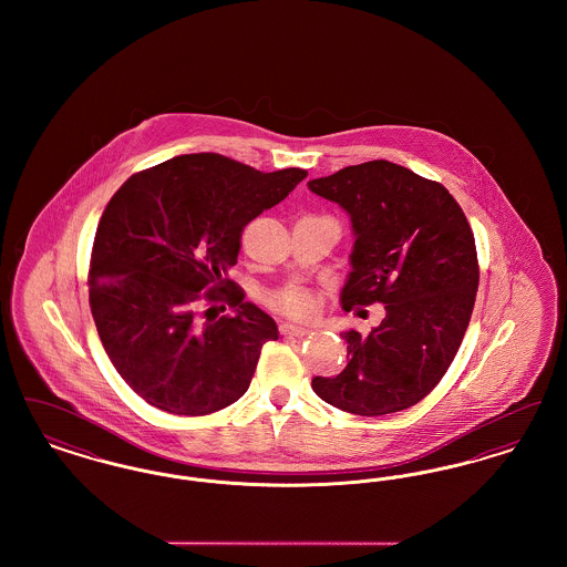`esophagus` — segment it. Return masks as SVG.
I'll return each mask as SVG.
<instances>
[{
    "mask_svg": "<svg viewBox=\"0 0 567 567\" xmlns=\"http://www.w3.org/2000/svg\"><path fill=\"white\" fill-rule=\"evenodd\" d=\"M280 333H282V336H296V338H301V336L310 333V329H308V327H301V324L282 323L280 324Z\"/></svg>",
    "mask_w": 567,
    "mask_h": 567,
    "instance_id": "esophagus-1",
    "label": "esophagus"
}]
</instances>
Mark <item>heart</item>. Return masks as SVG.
<instances>
[{
  "label": "heart",
  "mask_w": 567,
  "mask_h": 567,
  "mask_svg": "<svg viewBox=\"0 0 567 567\" xmlns=\"http://www.w3.org/2000/svg\"><path fill=\"white\" fill-rule=\"evenodd\" d=\"M274 303H276V308H280L282 312L293 315V317H312L315 310H317L315 297L306 293V291H299V289L280 293L274 299Z\"/></svg>",
  "instance_id": "obj_1"
}]
</instances>
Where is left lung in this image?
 Returning a JSON list of instances; mask_svg holds the SVG:
<instances>
[{
	"mask_svg": "<svg viewBox=\"0 0 567 567\" xmlns=\"http://www.w3.org/2000/svg\"><path fill=\"white\" fill-rule=\"evenodd\" d=\"M351 216V271L340 303H384L368 336L342 331L347 368L312 378L315 393L344 412L382 416L419 404L457 354L478 291L470 223L455 197L404 165H349L308 183Z\"/></svg>",
	"mask_w": 567,
	"mask_h": 567,
	"instance_id": "obj_1",
	"label": "left lung"
}]
</instances>
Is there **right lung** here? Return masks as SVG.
<instances>
[{
    "instance_id": "right-lung-1",
    "label": "right lung",
    "mask_w": 567,
    "mask_h": 567,
    "mask_svg": "<svg viewBox=\"0 0 567 567\" xmlns=\"http://www.w3.org/2000/svg\"><path fill=\"white\" fill-rule=\"evenodd\" d=\"M306 176L195 153L134 174L112 195L93 244L89 301L112 365L142 400L204 416L246 393L278 327L244 301L227 271L244 227ZM218 300L231 316L217 317Z\"/></svg>"
}]
</instances>
